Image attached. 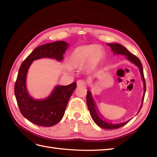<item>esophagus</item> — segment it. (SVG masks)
I'll use <instances>...</instances> for the list:
<instances>
[{"instance_id": "esophagus-1", "label": "esophagus", "mask_w": 157, "mask_h": 157, "mask_svg": "<svg viewBox=\"0 0 157 157\" xmlns=\"http://www.w3.org/2000/svg\"><path fill=\"white\" fill-rule=\"evenodd\" d=\"M86 84V81L84 79H79L77 81V85L78 86H84Z\"/></svg>"}]
</instances>
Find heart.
I'll return each mask as SVG.
<instances>
[{
    "label": "heart",
    "mask_w": 157,
    "mask_h": 157,
    "mask_svg": "<svg viewBox=\"0 0 157 157\" xmlns=\"http://www.w3.org/2000/svg\"><path fill=\"white\" fill-rule=\"evenodd\" d=\"M103 58V52L96 45L80 46L75 48L70 57L71 63L75 67L84 65L91 62L94 67Z\"/></svg>",
    "instance_id": "1"
}]
</instances>
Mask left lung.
Segmentation results:
<instances>
[{
  "mask_svg": "<svg viewBox=\"0 0 157 157\" xmlns=\"http://www.w3.org/2000/svg\"><path fill=\"white\" fill-rule=\"evenodd\" d=\"M107 45L111 47L112 51L113 52V53H114V55H125L127 59L129 60V61L130 62H132V63H134V64L137 66L138 69H140V72L143 83H144V94H143V97H142V102L140 106V109H141L142 104H143V101H144L145 92H146V82H145V79L144 77V72H143V67H142L141 61H140V59L137 57V56H136L132 54V53L130 52L128 49L125 48L123 46L118 44V43H111V44H107ZM86 102H87L88 108L89 109L90 113V115L92 117L93 121H94V123L96 125H98L99 127H101L102 128L106 129H117V128H121V127L123 125H125L130 121V120H129V121H127L125 122H123L120 123H114L109 122L108 121H106L105 119L102 118L101 116L100 115L99 113L98 112L97 109H96L95 102L92 98L91 92L90 90H87ZM140 109L139 110L138 113L140 112Z\"/></svg>",
  "mask_w": 157,
  "mask_h": 157,
  "instance_id": "left-lung-1",
  "label": "left lung"
}]
</instances>
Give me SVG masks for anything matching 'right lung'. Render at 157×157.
I'll return each instance as SVG.
<instances>
[{"label":"right lung","instance_id":"obj_1","mask_svg":"<svg viewBox=\"0 0 157 157\" xmlns=\"http://www.w3.org/2000/svg\"><path fill=\"white\" fill-rule=\"evenodd\" d=\"M68 45L65 41H56L40 46L24 60L19 69L15 84V98L22 115L34 124L51 127L61 121L77 84L73 82L68 86H56L48 97L34 99L26 88L28 69L36 59L50 58L61 61Z\"/></svg>","mask_w":157,"mask_h":157}]
</instances>
